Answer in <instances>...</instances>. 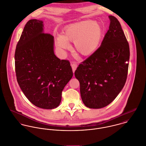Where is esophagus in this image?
Segmentation results:
<instances>
[{"mask_svg":"<svg viewBox=\"0 0 146 146\" xmlns=\"http://www.w3.org/2000/svg\"><path fill=\"white\" fill-rule=\"evenodd\" d=\"M72 65V70H73V72L74 73L76 69H77V64H76V63H73L71 64Z\"/></svg>","mask_w":146,"mask_h":146,"instance_id":"1","label":"esophagus"}]
</instances>
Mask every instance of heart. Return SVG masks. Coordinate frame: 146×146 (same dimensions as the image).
I'll use <instances>...</instances> for the list:
<instances>
[{
    "instance_id": "obj_1",
    "label": "heart",
    "mask_w": 146,
    "mask_h": 146,
    "mask_svg": "<svg viewBox=\"0 0 146 146\" xmlns=\"http://www.w3.org/2000/svg\"><path fill=\"white\" fill-rule=\"evenodd\" d=\"M103 34L101 25L92 20H85L66 28L64 35L58 34L57 44L59 48H69L68 41H73L76 50L82 55L94 52L99 45Z\"/></svg>"
}]
</instances>
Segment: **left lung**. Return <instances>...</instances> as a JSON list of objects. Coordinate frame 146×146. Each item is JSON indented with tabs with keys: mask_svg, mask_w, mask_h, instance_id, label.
I'll list each match as a JSON object with an SVG mask.
<instances>
[{
	"mask_svg": "<svg viewBox=\"0 0 146 146\" xmlns=\"http://www.w3.org/2000/svg\"><path fill=\"white\" fill-rule=\"evenodd\" d=\"M110 25L100 46L75 71L84 104L98 109L110 104L123 88L130 58L128 42L121 24L109 16Z\"/></svg>",
	"mask_w": 146,
	"mask_h": 146,
	"instance_id": "obj_1",
	"label": "left lung"
}]
</instances>
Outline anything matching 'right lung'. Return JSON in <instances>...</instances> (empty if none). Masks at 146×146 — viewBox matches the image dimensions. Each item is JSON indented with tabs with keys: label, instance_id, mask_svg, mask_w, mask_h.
<instances>
[{
	"label": "right lung",
	"instance_id": "1",
	"mask_svg": "<svg viewBox=\"0 0 146 146\" xmlns=\"http://www.w3.org/2000/svg\"><path fill=\"white\" fill-rule=\"evenodd\" d=\"M43 21L30 20L15 54L17 82L30 102L43 109L58 107L61 93L73 77L70 62L54 51V36L43 33Z\"/></svg>",
	"mask_w": 146,
	"mask_h": 146
}]
</instances>
